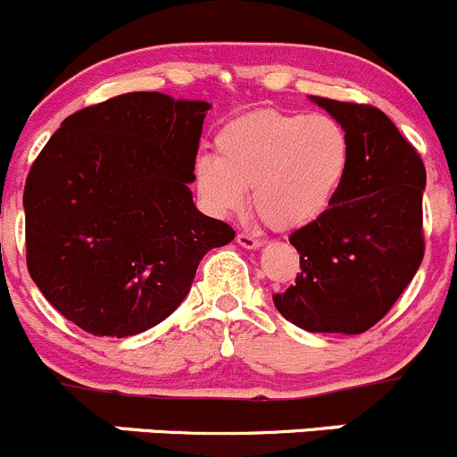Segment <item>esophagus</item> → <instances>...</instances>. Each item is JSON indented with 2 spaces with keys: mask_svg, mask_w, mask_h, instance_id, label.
Here are the masks:
<instances>
[{
  "mask_svg": "<svg viewBox=\"0 0 457 457\" xmlns=\"http://www.w3.org/2000/svg\"><path fill=\"white\" fill-rule=\"evenodd\" d=\"M237 244L242 248H248V251H251V248H260L262 246L260 239L253 237V235H248V233H239L237 235Z\"/></svg>",
  "mask_w": 457,
  "mask_h": 457,
  "instance_id": "esophagus-1",
  "label": "esophagus"
}]
</instances>
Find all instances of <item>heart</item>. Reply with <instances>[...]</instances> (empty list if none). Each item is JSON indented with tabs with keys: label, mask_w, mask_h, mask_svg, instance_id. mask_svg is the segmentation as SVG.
Here are the masks:
<instances>
[{
	"label": "heart",
	"mask_w": 457,
	"mask_h": 457,
	"mask_svg": "<svg viewBox=\"0 0 457 457\" xmlns=\"http://www.w3.org/2000/svg\"><path fill=\"white\" fill-rule=\"evenodd\" d=\"M215 155L193 166L206 211L230 218L248 204L269 227L293 230L318 222L340 195L351 169V137L322 112L262 108L235 117L215 135Z\"/></svg>",
	"instance_id": "b5f03b06"
}]
</instances>
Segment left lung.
Wrapping results in <instances>:
<instances>
[{"mask_svg":"<svg viewBox=\"0 0 457 457\" xmlns=\"http://www.w3.org/2000/svg\"><path fill=\"white\" fill-rule=\"evenodd\" d=\"M311 102L346 129L351 169L336 204L288 237L302 273L273 302L304 331L355 336L380 322L422 264L427 170L378 108L327 97Z\"/></svg>","mask_w":457,"mask_h":457,"instance_id":"obj_1","label":"left lung"}]
</instances>
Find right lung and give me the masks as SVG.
Segmentation results:
<instances>
[{
	"label": "right lung",
	"mask_w": 457,
	"mask_h": 457,
	"mask_svg": "<svg viewBox=\"0 0 457 457\" xmlns=\"http://www.w3.org/2000/svg\"><path fill=\"white\" fill-rule=\"evenodd\" d=\"M209 102L126 93L62 121L24 188L26 262L48 302L93 336L169 318L202 257L235 230L200 213L197 144Z\"/></svg>",
	"instance_id": "right-lung-1"
}]
</instances>
